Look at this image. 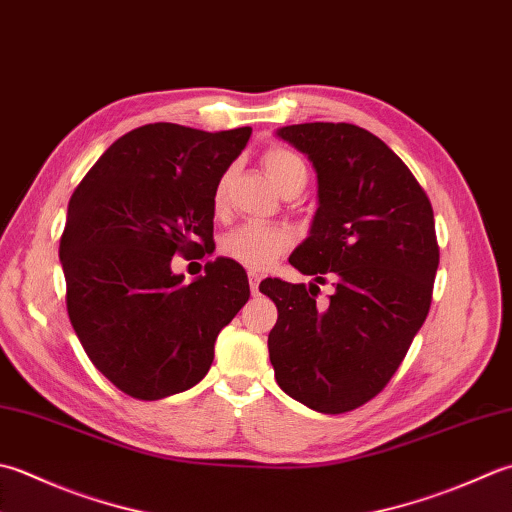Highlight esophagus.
I'll return each instance as SVG.
<instances>
[{
    "instance_id": "obj_1",
    "label": "esophagus",
    "mask_w": 512,
    "mask_h": 512,
    "mask_svg": "<svg viewBox=\"0 0 512 512\" xmlns=\"http://www.w3.org/2000/svg\"><path fill=\"white\" fill-rule=\"evenodd\" d=\"M259 282H262V277L257 273H248V284H250V290H253V295L259 293Z\"/></svg>"
}]
</instances>
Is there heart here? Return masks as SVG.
Here are the masks:
<instances>
[{"label": "heart", "instance_id": "obj_1", "mask_svg": "<svg viewBox=\"0 0 512 512\" xmlns=\"http://www.w3.org/2000/svg\"><path fill=\"white\" fill-rule=\"evenodd\" d=\"M262 164L268 179L279 190H284L286 186L297 182L306 184V166L302 162V157H297L293 150L279 146L268 148L262 155ZM226 184L228 179L222 177L215 188L217 206L224 202ZM290 244H293V233L284 226L244 224L222 237L219 250H222L224 257L233 259V262L242 264L250 270H264L273 264Z\"/></svg>", "mask_w": 512, "mask_h": 512}]
</instances>
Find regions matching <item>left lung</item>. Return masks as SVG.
Here are the masks:
<instances>
[{
    "label": "left lung",
    "instance_id": "left-lung-1",
    "mask_svg": "<svg viewBox=\"0 0 512 512\" xmlns=\"http://www.w3.org/2000/svg\"><path fill=\"white\" fill-rule=\"evenodd\" d=\"M277 137L317 173V213L288 262L330 278L316 284L264 279L277 306L268 355L279 388L317 413L339 415L373 399L402 364L433 297L439 266L433 206L382 139L353 124H295Z\"/></svg>",
    "mask_w": 512,
    "mask_h": 512
}]
</instances>
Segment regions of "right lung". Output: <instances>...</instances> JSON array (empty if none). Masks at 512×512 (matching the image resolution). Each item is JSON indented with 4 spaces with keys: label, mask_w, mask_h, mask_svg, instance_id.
<instances>
[{
    "label": "right lung",
    "mask_w": 512,
    "mask_h": 512,
    "mask_svg": "<svg viewBox=\"0 0 512 512\" xmlns=\"http://www.w3.org/2000/svg\"><path fill=\"white\" fill-rule=\"evenodd\" d=\"M253 128L146 124L110 144L70 197L59 242L66 306L95 368L135 399L184 393L206 377L219 330L248 297L228 257L184 282L175 253H213L215 188Z\"/></svg>",
    "instance_id": "1"
}]
</instances>
